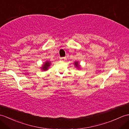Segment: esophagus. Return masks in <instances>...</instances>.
Instances as JSON below:
<instances>
[{
    "mask_svg": "<svg viewBox=\"0 0 129 129\" xmlns=\"http://www.w3.org/2000/svg\"><path fill=\"white\" fill-rule=\"evenodd\" d=\"M65 59V57H61V58H60V60H64Z\"/></svg>",
    "mask_w": 129,
    "mask_h": 129,
    "instance_id": "obj_1",
    "label": "esophagus"
}]
</instances>
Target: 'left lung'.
I'll use <instances>...</instances> for the list:
<instances>
[{"mask_svg": "<svg viewBox=\"0 0 129 129\" xmlns=\"http://www.w3.org/2000/svg\"><path fill=\"white\" fill-rule=\"evenodd\" d=\"M75 67H79V65L78 62H75Z\"/></svg>", "mask_w": 129, "mask_h": 129, "instance_id": "8db88e82", "label": "left lung"}]
</instances>
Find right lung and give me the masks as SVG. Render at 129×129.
Listing matches in <instances>:
<instances>
[{
    "instance_id": "right-lung-1",
    "label": "right lung",
    "mask_w": 129,
    "mask_h": 129,
    "mask_svg": "<svg viewBox=\"0 0 129 129\" xmlns=\"http://www.w3.org/2000/svg\"><path fill=\"white\" fill-rule=\"evenodd\" d=\"M50 62L49 61H47L46 62H45V64H43V67H42V70L46 71V70H48V67L50 66Z\"/></svg>"
}]
</instances>
